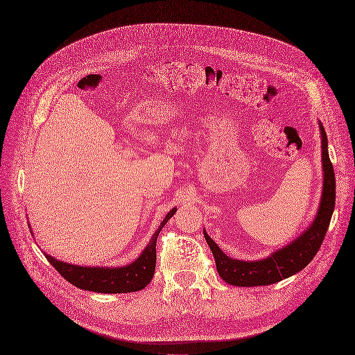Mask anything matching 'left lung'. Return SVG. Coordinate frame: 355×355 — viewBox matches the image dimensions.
Masks as SVG:
<instances>
[{
	"label": "left lung",
	"mask_w": 355,
	"mask_h": 355,
	"mask_svg": "<svg viewBox=\"0 0 355 355\" xmlns=\"http://www.w3.org/2000/svg\"><path fill=\"white\" fill-rule=\"evenodd\" d=\"M322 137V166L323 186L318 214L311 224L295 240L288 243L277 252L260 260H239L227 256L219 245L203 230L205 240L211 247L216 261L219 277L235 286H260L277 284L303 270L316 256L323 243L335 207V173L327 152L326 131L319 121Z\"/></svg>",
	"instance_id": "left-lung-1"
}]
</instances>
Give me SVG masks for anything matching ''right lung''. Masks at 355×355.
I'll use <instances>...</instances> for the list:
<instances>
[{"label": "right lung", "instance_id": "1", "mask_svg": "<svg viewBox=\"0 0 355 355\" xmlns=\"http://www.w3.org/2000/svg\"><path fill=\"white\" fill-rule=\"evenodd\" d=\"M177 207L171 209L168 215L157 227L155 234L152 235L150 241L141 254L131 263L125 266H80L71 265L67 261L57 260L46 253L45 257L49 263L54 266L64 279H67L74 286L80 288L85 291H94L102 294H123V293H135L140 291L146 286L155 273L156 265V240L161 230L165 227L166 222L174 216Z\"/></svg>", "mask_w": 355, "mask_h": 355}]
</instances>
